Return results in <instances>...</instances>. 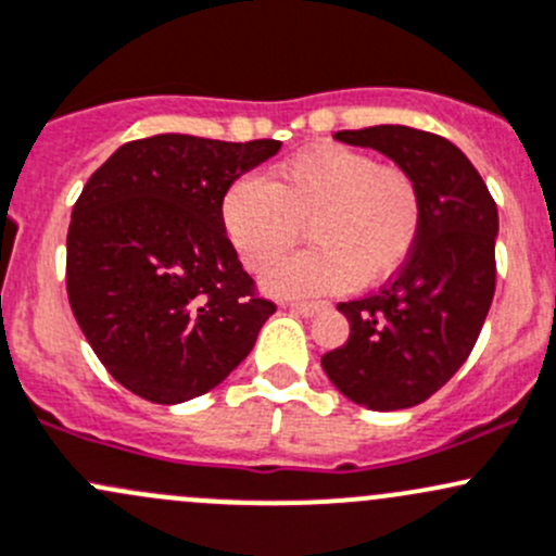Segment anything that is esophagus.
<instances>
[{
    "label": "esophagus",
    "mask_w": 556,
    "mask_h": 556,
    "mask_svg": "<svg viewBox=\"0 0 556 556\" xmlns=\"http://www.w3.org/2000/svg\"><path fill=\"white\" fill-rule=\"evenodd\" d=\"M285 306H288L290 312L303 314V317H314V314H317L319 308L325 306V303H314V301H290V303H285Z\"/></svg>",
    "instance_id": "obj_1"
}]
</instances>
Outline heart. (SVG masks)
I'll return each instance as SVG.
<instances>
[{
    "label": "heart",
    "mask_w": 556,
    "mask_h": 556,
    "mask_svg": "<svg viewBox=\"0 0 556 556\" xmlns=\"http://www.w3.org/2000/svg\"><path fill=\"white\" fill-rule=\"evenodd\" d=\"M220 218L253 271L282 258L308 226L317 248L263 277L271 295L303 298L394 277L416 248L424 204L407 173L346 146H317L279 165L271 184L253 175L233 180Z\"/></svg>",
    "instance_id": "heart-1"
}]
</instances>
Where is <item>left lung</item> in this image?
<instances>
[{
    "label": "left lung",
    "mask_w": 556,
    "mask_h": 556,
    "mask_svg": "<svg viewBox=\"0 0 556 556\" xmlns=\"http://www.w3.org/2000/svg\"><path fill=\"white\" fill-rule=\"evenodd\" d=\"M376 149L418 186L424 220L410 258L378 293L338 303L349 341L323 356L354 405L389 413L420 405L475 349L495 293L498 207L464 151L405 125L336 132Z\"/></svg>",
    "instance_id": "8db88e82"
}]
</instances>
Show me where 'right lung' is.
<instances>
[{
    "label": "right lung",
    "mask_w": 556,
    "mask_h": 556,
    "mask_svg": "<svg viewBox=\"0 0 556 556\" xmlns=\"http://www.w3.org/2000/svg\"><path fill=\"white\" fill-rule=\"evenodd\" d=\"M279 146L162 132L119 146L81 189L66 239L68 303L132 394L156 405L207 394L277 312L255 298L220 202Z\"/></svg>",
    "instance_id": "obj_1"
}]
</instances>
